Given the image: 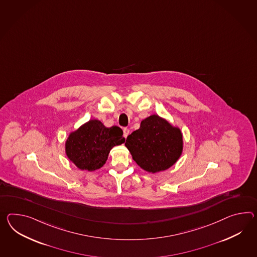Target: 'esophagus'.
<instances>
[{"instance_id":"34e87169","label":"esophagus","mask_w":257,"mask_h":257,"mask_svg":"<svg viewBox=\"0 0 257 257\" xmlns=\"http://www.w3.org/2000/svg\"><path fill=\"white\" fill-rule=\"evenodd\" d=\"M129 133H130V130H129V129H127V128H124V129H123V136H124V138H126L128 137Z\"/></svg>"}]
</instances>
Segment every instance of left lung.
Listing matches in <instances>:
<instances>
[{"mask_svg":"<svg viewBox=\"0 0 257 257\" xmlns=\"http://www.w3.org/2000/svg\"><path fill=\"white\" fill-rule=\"evenodd\" d=\"M125 146L140 168L156 174L169 169L179 160L184 140L179 127L153 114L127 137Z\"/></svg>","mask_w":257,"mask_h":257,"instance_id":"obj_1","label":"left lung"}]
</instances>
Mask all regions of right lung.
Instances as JSON below:
<instances>
[{
  "label": "right lung",
  "mask_w": 257,
  "mask_h": 257,
  "mask_svg": "<svg viewBox=\"0 0 257 257\" xmlns=\"http://www.w3.org/2000/svg\"><path fill=\"white\" fill-rule=\"evenodd\" d=\"M124 142L122 130L118 126L107 128L98 119H90L69 133L65 153L77 168L94 172L106 163L113 147Z\"/></svg>",
  "instance_id": "1"
}]
</instances>
